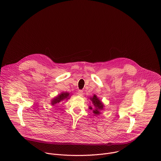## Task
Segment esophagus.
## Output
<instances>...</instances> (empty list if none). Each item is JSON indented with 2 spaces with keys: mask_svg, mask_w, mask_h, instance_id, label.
Segmentation results:
<instances>
[{
  "mask_svg": "<svg viewBox=\"0 0 161 161\" xmlns=\"http://www.w3.org/2000/svg\"><path fill=\"white\" fill-rule=\"evenodd\" d=\"M83 90H78V95H80V96H82V95H83Z\"/></svg>",
  "mask_w": 161,
  "mask_h": 161,
  "instance_id": "obj_1",
  "label": "esophagus"
}]
</instances>
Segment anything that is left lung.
Returning <instances> with one entry per match:
<instances>
[{
  "mask_svg": "<svg viewBox=\"0 0 161 161\" xmlns=\"http://www.w3.org/2000/svg\"><path fill=\"white\" fill-rule=\"evenodd\" d=\"M92 102V104L93 105V108L94 109L93 110V113L95 114V115H98L100 114V111L102 110L103 109V103L99 100L98 98H97V95H94L93 96V97H91L90 98ZM90 109H92V108L91 106H90Z\"/></svg>",
  "mask_w": 161,
  "mask_h": 161,
  "instance_id": "obj_1",
  "label": "left lung"
}]
</instances>
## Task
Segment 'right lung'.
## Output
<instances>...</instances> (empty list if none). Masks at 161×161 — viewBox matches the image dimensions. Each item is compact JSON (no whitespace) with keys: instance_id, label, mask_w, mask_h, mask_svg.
I'll list each match as a JSON object with an SVG mask.
<instances>
[{"instance_id":"1","label":"right lung","mask_w":161,"mask_h":161,"mask_svg":"<svg viewBox=\"0 0 161 161\" xmlns=\"http://www.w3.org/2000/svg\"><path fill=\"white\" fill-rule=\"evenodd\" d=\"M70 96H69V93L68 92H62L61 93H60L59 95H58L57 97H56L55 98H53V100H52L51 101V104L52 105H55L58 103H59L64 100H68V98H69Z\"/></svg>"}]
</instances>
